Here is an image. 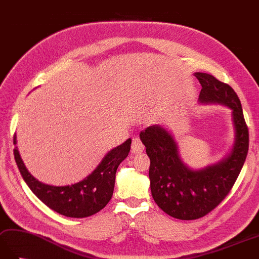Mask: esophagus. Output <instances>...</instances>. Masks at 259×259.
Here are the masks:
<instances>
[{"label":"esophagus","mask_w":259,"mask_h":259,"mask_svg":"<svg viewBox=\"0 0 259 259\" xmlns=\"http://www.w3.org/2000/svg\"><path fill=\"white\" fill-rule=\"evenodd\" d=\"M144 150V146L143 143L141 142V140L139 138H134L132 139V144H131V152L132 153H141Z\"/></svg>","instance_id":"esophagus-1"}]
</instances>
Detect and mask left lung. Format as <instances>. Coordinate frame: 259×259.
Wrapping results in <instances>:
<instances>
[{
	"mask_svg": "<svg viewBox=\"0 0 259 259\" xmlns=\"http://www.w3.org/2000/svg\"><path fill=\"white\" fill-rule=\"evenodd\" d=\"M202 89L201 104H221L232 109L235 130L231 153L219 163L193 170L183 163L171 132L160 124L140 132L150 158V188L154 202L174 219L191 221L203 218L230 193L247 157L249 146L242 105L233 88L209 74L195 73Z\"/></svg>",
	"mask_w": 259,
	"mask_h": 259,
	"instance_id": "1",
	"label": "left lung"
}]
</instances>
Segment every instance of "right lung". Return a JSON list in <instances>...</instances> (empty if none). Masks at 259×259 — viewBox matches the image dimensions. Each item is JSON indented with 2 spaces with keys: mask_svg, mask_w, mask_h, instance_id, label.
I'll use <instances>...</instances> for the list:
<instances>
[{
  "mask_svg": "<svg viewBox=\"0 0 259 259\" xmlns=\"http://www.w3.org/2000/svg\"><path fill=\"white\" fill-rule=\"evenodd\" d=\"M13 142L16 144L15 135ZM130 146L131 139L125 140L110 150L86 179L66 186H53L36 180L26 169L17 147L14 149V158L24 181L45 205L67 218L81 219L98 213L110 201L115 189L117 169L128 157Z\"/></svg>",
  "mask_w": 259,
  "mask_h": 259,
  "instance_id": "1",
  "label": "right lung"
}]
</instances>
